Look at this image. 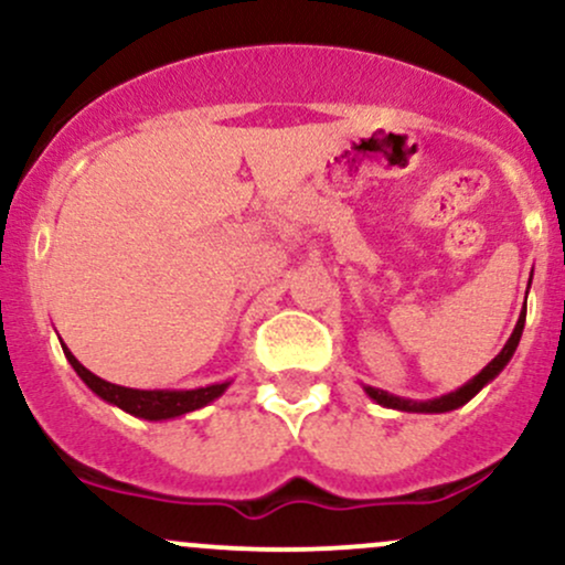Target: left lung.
Masks as SVG:
<instances>
[{
  "label": "left lung",
  "instance_id": "left-lung-1",
  "mask_svg": "<svg viewBox=\"0 0 565 565\" xmlns=\"http://www.w3.org/2000/svg\"><path fill=\"white\" fill-rule=\"evenodd\" d=\"M523 323H526V305H523L521 319H518V323H515V332L510 334L508 345L499 350L497 359L491 361V364L486 366V369H481V374H476V377H472V380L468 382V385H462V387H459V391H454V393H449V395H440V398H436V401H419V404H417V401L398 398V395H391V393H385V391H374V387H366V393L372 395V398L377 401V404L391 406V408H401V412H436V414H438V412H451V408H459L462 404H468V401H470L472 395H476L478 391H481L486 382L494 380L497 374L502 372L504 366H508V361L512 359V353H515L518 342H521Z\"/></svg>",
  "mask_w": 565,
  "mask_h": 565
}]
</instances>
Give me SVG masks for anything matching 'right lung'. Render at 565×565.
Listing matches in <instances>:
<instances>
[{
    "mask_svg": "<svg viewBox=\"0 0 565 565\" xmlns=\"http://www.w3.org/2000/svg\"><path fill=\"white\" fill-rule=\"evenodd\" d=\"M63 353H66L68 364L74 366V372L87 382L89 391L100 395V398L108 401V404H116L119 408H125V412L142 419L180 417V414L206 406L210 401H215L217 395L225 391V385L199 387V391H132V387L111 385V382L95 377L89 369H84L79 361L71 355L68 348H63Z\"/></svg>",
    "mask_w": 565,
    "mask_h": 565,
    "instance_id": "add662e5",
    "label": "right lung"
}]
</instances>
